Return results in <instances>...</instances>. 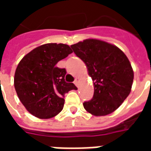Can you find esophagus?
Returning a JSON list of instances; mask_svg holds the SVG:
<instances>
[{"label": "esophagus", "mask_w": 151, "mask_h": 151, "mask_svg": "<svg viewBox=\"0 0 151 151\" xmlns=\"http://www.w3.org/2000/svg\"><path fill=\"white\" fill-rule=\"evenodd\" d=\"M73 83H74V84H75L77 86H78V83H79V78H76L75 80H74V82H73Z\"/></svg>", "instance_id": "1"}]
</instances>
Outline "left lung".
I'll return each instance as SVG.
<instances>
[{
    "label": "left lung",
    "instance_id": "left-lung-1",
    "mask_svg": "<svg viewBox=\"0 0 151 151\" xmlns=\"http://www.w3.org/2000/svg\"><path fill=\"white\" fill-rule=\"evenodd\" d=\"M73 52L87 67L95 91L83 106L89 113L102 116L116 111L129 96L133 70L126 55L113 44L88 39L71 45Z\"/></svg>",
    "mask_w": 151,
    "mask_h": 151
}]
</instances>
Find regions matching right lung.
<instances>
[{
    "label": "right lung",
    "instance_id": "right-lung-1",
    "mask_svg": "<svg viewBox=\"0 0 151 151\" xmlns=\"http://www.w3.org/2000/svg\"><path fill=\"white\" fill-rule=\"evenodd\" d=\"M73 51L64 43H46L27 53L18 65L14 87L26 109L40 119H49L62 111L65 94L77 89L65 81V69L56 65Z\"/></svg>",
    "mask_w": 151,
    "mask_h": 151
}]
</instances>
